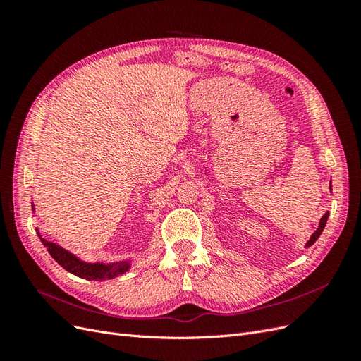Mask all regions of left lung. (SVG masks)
Masks as SVG:
<instances>
[{"mask_svg":"<svg viewBox=\"0 0 361 361\" xmlns=\"http://www.w3.org/2000/svg\"><path fill=\"white\" fill-rule=\"evenodd\" d=\"M326 220H329V212H326V214L321 218V223H319L318 231H316V232L312 235V238L309 239V243L305 244V247H310V245H313V244L316 243V239H318V238L321 236V233H322V231H324V227H325V224H326Z\"/></svg>","mask_w":361,"mask_h":361,"instance_id":"obj_1","label":"left lung"}]
</instances>
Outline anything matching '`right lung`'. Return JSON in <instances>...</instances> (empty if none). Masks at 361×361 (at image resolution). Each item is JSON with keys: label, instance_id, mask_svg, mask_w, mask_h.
<instances>
[{"label": "right lung", "instance_id": "add662e5", "mask_svg": "<svg viewBox=\"0 0 361 361\" xmlns=\"http://www.w3.org/2000/svg\"><path fill=\"white\" fill-rule=\"evenodd\" d=\"M40 241L42 244L47 247L48 253L54 257V260L57 262L59 265H61L64 269L72 272V274L87 279V280H110L114 279L118 274H123L125 271H128L129 264L128 262H117V264H84L80 259H76L73 255H71L69 251L64 248L56 245L54 243H48L43 239L40 235Z\"/></svg>", "mask_w": 361, "mask_h": 361}]
</instances>
